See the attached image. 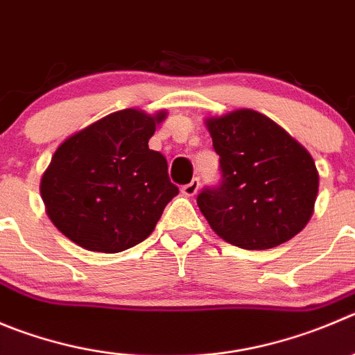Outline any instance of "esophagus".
Masks as SVG:
<instances>
[{
  "instance_id": "34e87169",
  "label": "esophagus",
  "mask_w": 355,
  "mask_h": 355,
  "mask_svg": "<svg viewBox=\"0 0 355 355\" xmlns=\"http://www.w3.org/2000/svg\"><path fill=\"white\" fill-rule=\"evenodd\" d=\"M198 191H200V178H193V180L189 182L187 185H184V187H182V194L187 198L196 196Z\"/></svg>"
}]
</instances>
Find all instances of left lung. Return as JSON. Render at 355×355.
Masks as SVG:
<instances>
[{
    "label": "left lung",
    "mask_w": 355,
    "mask_h": 355,
    "mask_svg": "<svg viewBox=\"0 0 355 355\" xmlns=\"http://www.w3.org/2000/svg\"><path fill=\"white\" fill-rule=\"evenodd\" d=\"M220 155L223 182L198 207L211 230L245 250L296 236L313 215L319 171L310 152L266 115L240 108L205 119Z\"/></svg>",
    "instance_id": "obj_1"
}]
</instances>
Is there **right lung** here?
I'll return each instance as SVG.
<instances>
[{
  "label": "right lung",
  "instance_id": "add662e5",
  "mask_svg": "<svg viewBox=\"0 0 355 355\" xmlns=\"http://www.w3.org/2000/svg\"><path fill=\"white\" fill-rule=\"evenodd\" d=\"M166 110L125 108L66 138L40 180L55 227L91 252H122L154 231L178 194L161 152L148 148Z\"/></svg>",
  "mask_w": 355,
  "mask_h": 355
}]
</instances>
